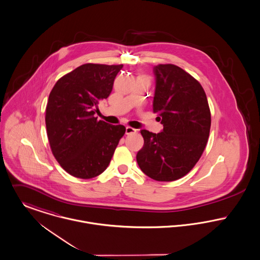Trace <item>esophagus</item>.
I'll return each mask as SVG.
<instances>
[{
    "mask_svg": "<svg viewBox=\"0 0 260 260\" xmlns=\"http://www.w3.org/2000/svg\"><path fill=\"white\" fill-rule=\"evenodd\" d=\"M136 129H134V128H132V127H126V134L127 135H130V134H134V133H136Z\"/></svg>",
    "mask_w": 260,
    "mask_h": 260,
    "instance_id": "1",
    "label": "esophagus"
}]
</instances>
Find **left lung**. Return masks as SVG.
<instances>
[{
  "instance_id": "1",
  "label": "left lung",
  "mask_w": 260,
  "mask_h": 260,
  "mask_svg": "<svg viewBox=\"0 0 260 260\" xmlns=\"http://www.w3.org/2000/svg\"><path fill=\"white\" fill-rule=\"evenodd\" d=\"M153 112L163 131L141 130L144 145L137 153L140 169L156 181L170 182L189 173L206 147L211 113L201 84L173 64L154 66Z\"/></svg>"
}]
</instances>
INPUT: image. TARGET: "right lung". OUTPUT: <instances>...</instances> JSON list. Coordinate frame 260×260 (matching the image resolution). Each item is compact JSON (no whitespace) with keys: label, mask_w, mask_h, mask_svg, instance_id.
Masks as SVG:
<instances>
[{"label":"right lung","mask_w":260,"mask_h":260,"mask_svg":"<svg viewBox=\"0 0 260 260\" xmlns=\"http://www.w3.org/2000/svg\"><path fill=\"white\" fill-rule=\"evenodd\" d=\"M123 65L87 63L61 77L46 106V128L52 153L70 175L91 179L108 167L123 125L97 120L99 103L107 99Z\"/></svg>","instance_id":"1"}]
</instances>
